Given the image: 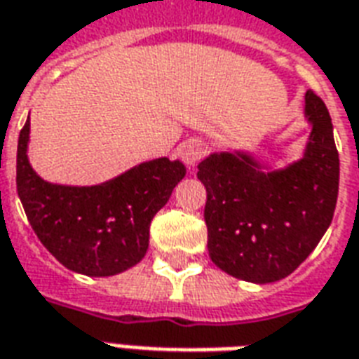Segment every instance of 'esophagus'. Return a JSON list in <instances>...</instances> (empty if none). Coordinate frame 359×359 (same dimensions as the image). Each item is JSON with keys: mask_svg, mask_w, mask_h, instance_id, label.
<instances>
[{"mask_svg": "<svg viewBox=\"0 0 359 359\" xmlns=\"http://www.w3.org/2000/svg\"><path fill=\"white\" fill-rule=\"evenodd\" d=\"M180 155H182L183 163L189 164V166H195V164L202 158V155H204V147H202V144L198 140H189V142L182 144V147H180Z\"/></svg>", "mask_w": 359, "mask_h": 359, "instance_id": "esophagus-1", "label": "esophagus"}]
</instances>
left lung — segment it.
Masks as SVG:
<instances>
[{"mask_svg": "<svg viewBox=\"0 0 359 359\" xmlns=\"http://www.w3.org/2000/svg\"><path fill=\"white\" fill-rule=\"evenodd\" d=\"M311 138L299 163L261 172L248 155L214 153L198 164L206 187L210 259L234 278L269 284L303 263L330 227L339 195V151L323 100L304 94Z\"/></svg>", "mask_w": 359, "mask_h": 359, "instance_id": "left-lung-1", "label": "left lung"}]
</instances>
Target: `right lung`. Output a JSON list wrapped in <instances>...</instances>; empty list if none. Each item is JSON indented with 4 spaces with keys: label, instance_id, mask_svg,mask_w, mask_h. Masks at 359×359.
<instances>
[{
    "label": "right lung",
    "instance_id": "right-lung-1",
    "mask_svg": "<svg viewBox=\"0 0 359 359\" xmlns=\"http://www.w3.org/2000/svg\"><path fill=\"white\" fill-rule=\"evenodd\" d=\"M29 121L16 149V191L29 225L69 271L111 276L142 261L149 225L185 176L180 161L155 158L94 187L47 183L26 157Z\"/></svg>",
    "mask_w": 359,
    "mask_h": 359
}]
</instances>
